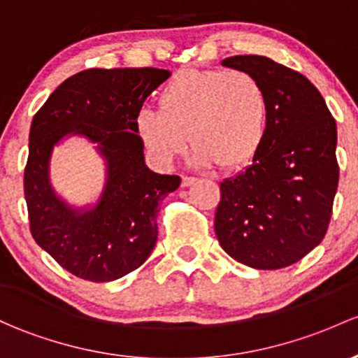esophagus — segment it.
<instances>
[{"label":"esophagus","mask_w":358,"mask_h":358,"mask_svg":"<svg viewBox=\"0 0 358 358\" xmlns=\"http://www.w3.org/2000/svg\"><path fill=\"white\" fill-rule=\"evenodd\" d=\"M196 182L194 178H189V176H184L182 178V182H180V186L182 187H187V186H193V184Z\"/></svg>","instance_id":"obj_1"}]
</instances>
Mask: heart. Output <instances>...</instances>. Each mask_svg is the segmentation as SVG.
I'll return each mask as SVG.
<instances>
[{"label": "heart", "mask_w": 358, "mask_h": 358, "mask_svg": "<svg viewBox=\"0 0 358 358\" xmlns=\"http://www.w3.org/2000/svg\"><path fill=\"white\" fill-rule=\"evenodd\" d=\"M157 106L159 113L141 110L134 126L162 165L184 155L191 141L198 165L237 171L256 159L270 129L266 90L242 70L179 71L162 88Z\"/></svg>", "instance_id": "heart-1"}]
</instances>
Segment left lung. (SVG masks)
<instances>
[{
	"mask_svg": "<svg viewBox=\"0 0 358 358\" xmlns=\"http://www.w3.org/2000/svg\"><path fill=\"white\" fill-rule=\"evenodd\" d=\"M224 66L255 75L270 99V129L252 164L220 184L215 234L245 266L280 270L309 255L328 230L340 167L336 122L306 76L264 56Z\"/></svg>",
	"mask_w": 358,
	"mask_h": 358,
	"instance_id": "obj_1",
	"label": "left lung"
}]
</instances>
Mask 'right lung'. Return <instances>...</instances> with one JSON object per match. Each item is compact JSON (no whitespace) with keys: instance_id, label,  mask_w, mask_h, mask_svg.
I'll use <instances>...</instances> for the list:
<instances>
[{"instance_id":"1","label":"right lung","mask_w":358,"mask_h":358,"mask_svg":"<svg viewBox=\"0 0 358 358\" xmlns=\"http://www.w3.org/2000/svg\"><path fill=\"white\" fill-rule=\"evenodd\" d=\"M171 76L157 68L80 71L49 95L32 119L24 191L34 241L59 266L88 282H113L140 268L157 244L160 201L179 176L145 165L136 116L147 97ZM66 134L99 145L108 179L94 209L68 207L52 191L48 160Z\"/></svg>"}]
</instances>
